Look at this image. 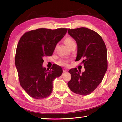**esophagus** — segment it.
Returning a JSON list of instances; mask_svg holds the SVG:
<instances>
[{
  "mask_svg": "<svg viewBox=\"0 0 122 122\" xmlns=\"http://www.w3.org/2000/svg\"><path fill=\"white\" fill-rule=\"evenodd\" d=\"M68 71V70L67 69H66V68H64L63 69V71L64 72V73H65V72H67Z\"/></svg>",
  "mask_w": 122,
  "mask_h": 122,
  "instance_id": "obj_1",
  "label": "esophagus"
}]
</instances>
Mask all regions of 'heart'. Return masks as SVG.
Segmentation results:
<instances>
[{
	"instance_id": "heart-1",
	"label": "heart",
	"mask_w": 122,
	"mask_h": 122,
	"mask_svg": "<svg viewBox=\"0 0 122 122\" xmlns=\"http://www.w3.org/2000/svg\"><path fill=\"white\" fill-rule=\"evenodd\" d=\"M63 42L66 45H67V47L70 49L71 47H73L74 45H76V43L74 41L73 38H71V37H67V38H66L64 39ZM58 64L59 65L64 66V67H66V66H67L68 65V61L67 60L63 59L61 60L58 62Z\"/></svg>"
}]
</instances>
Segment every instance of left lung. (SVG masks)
<instances>
[{
  "label": "left lung",
  "mask_w": 122,
  "mask_h": 122,
  "mask_svg": "<svg viewBox=\"0 0 122 122\" xmlns=\"http://www.w3.org/2000/svg\"><path fill=\"white\" fill-rule=\"evenodd\" d=\"M68 33L77 45L75 61L81 60L85 68L82 74L76 68L69 70L68 86L74 93L88 95L101 83L108 69L106 45L97 33L87 28L68 29Z\"/></svg>",
  "instance_id": "obj_1"
}]
</instances>
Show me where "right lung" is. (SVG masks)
Returning <instances> with one entry per match:
<instances>
[{
	"instance_id": "1",
	"label": "right lung",
	"mask_w": 122,
	"mask_h": 122,
	"mask_svg": "<svg viewBox=\"0 0 122 122\" xmlns=\"http://www.w3.org/2000/svg\"><path fill=\"white\" fill-rule=\"evenodd\" d=\"M68 29L38 28L23 34L18 42L15 63L22 88L32 98L42 99L53 91V82L62 74L55 65L51 69L43 67L45 56H51L56 45Z\"/></svg>"
}]
</instances>
